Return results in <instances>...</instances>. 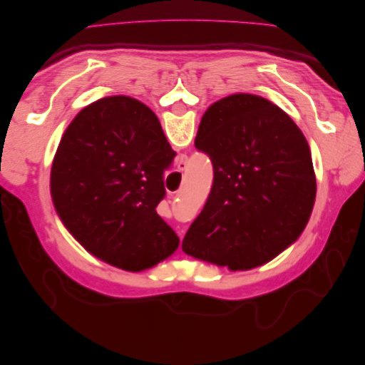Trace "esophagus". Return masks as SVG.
Segmentation results:
<instances>
[{"label": "esophagus", "mask_w": 365, "mask_h": 365, "mask_svg": "<svg viewBox=\"0 0 365 365\" xmlns=\"http://www.w3.org/2000/svg\"><path fill=\"white\" fill-rule=\"evenodd\" d=\"M185 169H187V161H185V160H181V161L178 163V172H184ZM180 237H181V239L184 237V231H181Z\"/></svg>", "instance_id": "34e87169"}]
</instances>
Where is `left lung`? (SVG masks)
I'll list each match as a JSON object with an SVG mask.
<instances>
[{
  "label": "left lung",
  "mask_w": 365,
  "mask_h": 365,
  "mask_svg": "<svg viewBox=\"0 0 365 365\" xmlns=\"http://www.w3.org/2000/svg\"><path fill=\"white\" fill-rule=\"evenodd\" d=\"M195 148L212 160L213 185L182 239L185 254L251 269L300 236L317 180L307 141L283 109L254 94L220 98L202 115Z\"/></svg>",
  "instance_id": "left-lung-1"
}]
</instances>
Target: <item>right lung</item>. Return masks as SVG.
<instances>
[{
    "label": "right lung",
    "mask_w": 365,
    "mask_h": 365,
    "mask_svg": "<svg viewBox=\"0 0 365 365\" xmlns=\"http://www.w3.org/2000/svg\"><path fill=\"white\" fill-rule=\"evenodd\" d=\"M175 155L145 103L101 98L63 132L51 165L54 208L96 257L132 272L155 267L180 245L155 210Z\"/></svg>",
    "instance_id": "1"
}]
</instances>
